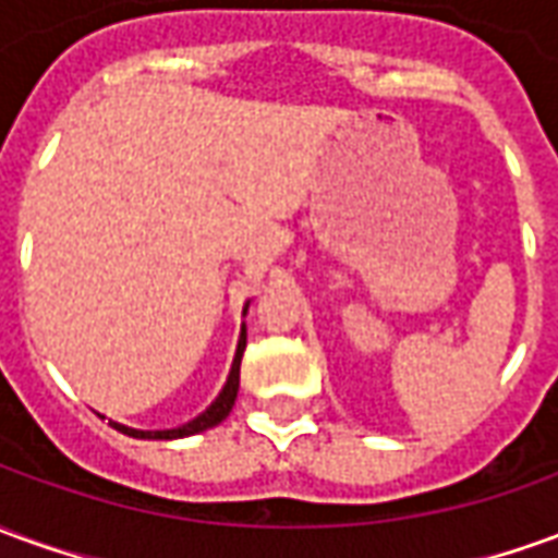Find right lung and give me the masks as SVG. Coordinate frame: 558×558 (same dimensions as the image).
Listing matches in <instances>:
<instances>
[{"mask_svg":"<svg viewBox=\"0 0 558 558\" xmlns=\"http://www.w3.org/2000/svg\"><path fill=\"white\" fill-rule=\"evenodd\" d=\"M247 307H251V302L244 304V314H247ZM244 347H247V328L242 326V335H239V343H235V355H232L230 376H227V383L220 388L218 398L211 400V407H206L196 418L184 421V424L170 427V430H137V427H128V424H119V421H110V424H113L119 433L134 436V439H184V436H194V433L218 427L220 421L230 415L232 407H235V398H239V364H242Z\"/></svg>","mask_w":558,"mask_h":558,"instance_id":"obj_1","label":"right lung"}]
</instances>
